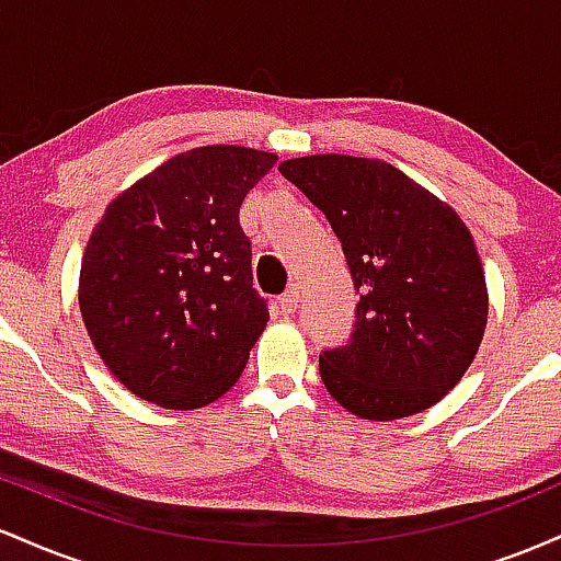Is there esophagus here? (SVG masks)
<instances>
[{"label":"esophagus","instance_id":"obj_1","mask_svg":"<svg viewBox=\"0 0 561 561\" xmlns=\"http://www.w3.org/2000/svg\"><path fill=\"white\" fill-rule=\"evenodd\" d=\"M298 302H300V289L298 287H289L285 295H282L279 298V308H282V313H295V308H298Z\"/></svg>","mask_w":561,"mask_h":561}]
</instances>
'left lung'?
<instances>
[{
	"label": "left lung",
	"instance_id": "obj_1",
	"mask_svg": "<svg viewBox=\"0 0 561 561\" xmlns=\"http://www.w3.org/2000/svg\"><path fill=\"white\" fill-rule=\"evenodd\" d=\"M282 176L332 224L353 285L356 330L319 356L321 382L351 414L392 422L456 388L488 324L485 272L467 224L396 165L306 156Z\"/></svg>",
	"mask_w": 561,
	"mask_h": 561
}]
</instances>
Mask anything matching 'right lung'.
Here are the masks:
<instances>
[{
    "mask_svg": "<svg viewBox=\"0 0 561 561\" xmlns=\"http://www.w3.org/2000/svg\"><path fill=\"white\" fill-rule=\"evenodd\" d=\"M274 152L195 147L105 208L81 259L79 306L94 351L141 401L203 409L221 398L266 330L255 293L244 195Z\"/></svg>",
    "mask_w": 561,
    "mask_h": 561,
    "instance_id": "obj_1",
    "label": "right lung"
}]
</instances>
